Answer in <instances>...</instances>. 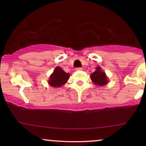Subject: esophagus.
<instances>
[{
	"mask_svg": "<svg viewBox=\"0 0 146 146\" xmlns=\"http://www.w3.org/2000/svg\"><path fill=\"white\" fill-rule=\"evenodd\" d=\"M82 67L75 68V71H82Z\"/></svg>",
	"mask_w": 146,
	"mask_h": 146,
	"instance_id": "1",
	"label": "esophagus"
}]
</instances>
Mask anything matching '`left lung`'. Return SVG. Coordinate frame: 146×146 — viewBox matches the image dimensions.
Here are the masks:
<instances>
[{
  "instance_id": "8db88e82",
  "label": "left lung",
  "mask_w": 146,
  "mask_h": 146,
  "mask_svg": "<svg viewBox=\"0 0 146 146\" xmlns=\"http://www.w3.org/2000/svg\"><path fill=\"white\" fill-rule=\"evenodd\" d=\"M92 81L93 83L99 86H104L108 83V79L106 76L104 72H102L100 66L97 67L96 71L90 75Z\"/></svg>"
}]
</instances>
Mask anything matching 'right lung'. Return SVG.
Returning a JSON list of instances; mask_svg holds the SVG:
<instances>
[{
    "mask_svg": "<svg viewBox=\"0 0 146 146\" xmlns=\"http://www.w3.org/2000/svg\"><path fill=\"white\" fill-rule=\"evenodd\" d=\"M68 78L69 74L65 73L61 68L57 66L53 74L50 76L48 84L51 86L60 87L66 84Z\"/></svg>",
    "mask_w": 146,
    "mask_h": 146,
    "instance_id": "obj_1",
    "label": "right lung"
}]
</instances>
